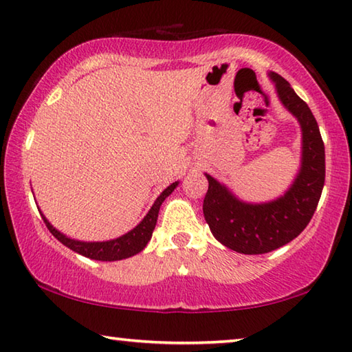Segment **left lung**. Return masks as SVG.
I'll return each mask as SVG.
<instances>
[{"instance_id":"left-lung-1","label":"left lung","mask_w":352,"mask_h":352,"mask_svg":"<svg viewBox=\"0 0 352 352\" xmlns=\"http://www.w3.org/2000/svg\"><path fill=\"white\" fill-rule=\"evenodd\" d=\"M270 76L280 101L302 127V166L296 180L277 200L254 204L239 200L206 174L209 188L203 201L204 220L214 237L249 255L271 252L296 239L314 215L324 184V144L314 115L283 76Z\"/></svg>"}]
</instances>
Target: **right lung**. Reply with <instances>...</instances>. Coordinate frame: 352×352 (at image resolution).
Wrapping results in <instances>:
<instances>
[{
	"label": "right lung",
	"mask_w": 352,
	"mask_h": 352,
	"mask_svg": "<svg viewBox=\"0 0 352 352\" xmlns=\"http://www.w3.org/2000/svg\"><path fill=\"white\" fill-rule=\"evenodd\" d=\"M177 186H178V182L172 183L170 186L166 188L163 192L160 194L155 203L152 204L149 212L146 214L144 219L140 221L132 231L109 241H78V240L69 239L65 234L56 231L43 214L41 217L44 223H46L47 229L52 232V235L56 240L61 241L63 245L67 246L69 249H72V251L85 255L87 258L100 260V261H115V260L129 258L132 255L142 252L146 248V245H148V241L151 240L152 232H154L155 225H157L160 206H162V203L166 200V197H169L172 194V190H174Z\"/></svg>",
	"instance_id": "1"
}]
</instances>
